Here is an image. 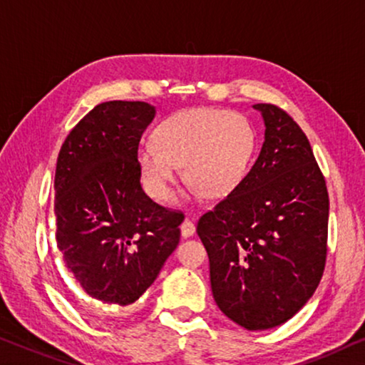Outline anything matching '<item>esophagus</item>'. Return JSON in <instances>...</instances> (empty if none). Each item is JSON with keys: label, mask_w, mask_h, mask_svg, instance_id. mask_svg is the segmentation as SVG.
I'll return each mask as SVG.
<instances>
[{"label": "esophagus", "mask_w": 365, "mask_h": 365, "mask_svg": "<svg viewBox=\"0 0 365 365\" xmlns=\"http://www.w3.org/2000/svg\"><path fill=\"white\" fill-rule=\"evenodd\" d=\"M180 232H182L183 239H188V237H192L193 233H195V225H193L190 218H185V220L182 222V225H180Z\"/></svg>", "instance_id": "1"}]
</instances>
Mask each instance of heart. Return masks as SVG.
Masks as SVG:
<instances>
[{
    "label": "heart",
    "instance_id": "obj_1",
    "mask_svg": "<svg viewBox=\"0 0 365 365\" xmlns=\"http://www.w3.org/2000/svg\"><path fill=\"white\" fill-rule=\"evenodd\" d=\"M254 132L239 113L193 108L173 115L155 132V145L142 143L137 150L140 180L155 200L173 195L178 167L207 197L230 193L245 177Z\"/></svg>",
    "mask_w": 365,
    "mask_h": 365
}]
</instances>
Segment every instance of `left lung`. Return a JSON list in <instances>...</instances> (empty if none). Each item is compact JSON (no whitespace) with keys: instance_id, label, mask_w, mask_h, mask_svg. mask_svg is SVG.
I'll return each mask as SVG.
<instances>
[{"instance_id":"obj_1","label":"left lung","mask_w":365,"mask_h":365,"mask_svg":"<svg viewBox=\"0 0 365 365\" xmlns=\"http://www.w3.org/2000/svg\"><path fill=\"white\" fill-rule=\"evenodd\" d=\"M265 142L250 172L203 213L197 233L210 260L218 309L247 330L287 322L307 304L327 257L329 193L292 116L257 103Z\"/></svg>"}]
</instances>
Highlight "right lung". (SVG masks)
Segmentation results:
<instances>
[{
    "label": "right lung",
    "instance_id": "obj_1",
    "mask_svg": "<svg viewBox=\"0 0 365 365\" xmlns=\"http://www.w3.org/2000/svg\"><path fill=\"white\" fill-rule=\"evenodd\" d=\"M153 118L145 101L96 105L56 160V247L85 292L105 304L138 300L180 240L183 213L155 203L140 183L137 150Z\"/></svg>",
    "mask_w": 365,
    "mask_h": 365
}]
</instances>
